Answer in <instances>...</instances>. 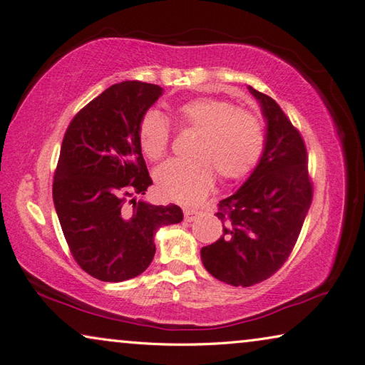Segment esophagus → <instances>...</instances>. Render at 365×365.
Returning a JSON list of instances; mask_svg holds the SVG:
<instances>
[{"label":"esophagus","mask_w":365,"mask_h":365,"mask_svg":"<svg viewBox=\"0 0 365 365\" xmlns=\"http://www.w3.org/2000/svg\"><path fill=\"white\" fill-rule=\"evenodd\" d=\"M183 215H185V221H195L199 215V210L196 209H183Z\"/></svg>","instance_id":"esophagus-1"}]
</instances>
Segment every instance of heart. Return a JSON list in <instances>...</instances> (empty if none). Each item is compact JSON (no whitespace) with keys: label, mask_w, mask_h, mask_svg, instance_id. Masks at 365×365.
<instances>
[{"label":"heart","mask_w":365,"mask_h":365,"mask_svg":"<svg viewBox=\"0 0 365 365\" xmlns=\"http://www.w3.org/2000/svg\"><path fill=\"white\" fill-rule=\"evenodd\" d=\"M180 128L197 131L188 160H170L156 169L158 192L168 201L195 204L209 192L215 173L223 182H237L258 166L266 148V128L255 112L226 99L195 98L175 107ZM138 140L148 160L160 161L170 145V125L164 113L147 110L138 125Z\"/></svg>","instance_id":"1"}]
</instances>
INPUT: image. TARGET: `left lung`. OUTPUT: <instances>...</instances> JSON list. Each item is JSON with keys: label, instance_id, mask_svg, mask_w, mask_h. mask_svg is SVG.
Segmentation results:
<instances>
[{"label": "left lung", "instance_id": "obj_1", "mask_svg": "<svg viewBox=\"0 0 365 365\" xmlns=\"http://www.w3.org/2000/svg\"><path fill=\"white\" fill-rule=\"evenodd\" d=\"M248 88L267 120L266 148L248 180L218 202L223 232L201 250L207 272L232 287L267 280L287 262L313 199L301 133L272 98Z\"/></svg>", "mask_w": 365, "mask_h": 365}]
</instances>
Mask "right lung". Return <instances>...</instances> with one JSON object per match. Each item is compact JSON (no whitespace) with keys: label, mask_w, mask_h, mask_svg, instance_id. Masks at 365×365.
<instances>
[{"label":"right lung","mask_w":365,"mask_h":365,"mask_svg":"<svg viewBox=\"0 0 365 365\" xmlns=\"http://www.w3.org/2000/svg\"><path fill=\"white\" fill-rule=\"evenodd\" d=\"M158 85H112L71 120L53 177V202L76 262L101 282L140 275L155 256L153 235L180 223L178 205L135 201L152 185L138 140L140 117Z\"/></svg>","instance_id":"right-lung-1"}]
</instances>
